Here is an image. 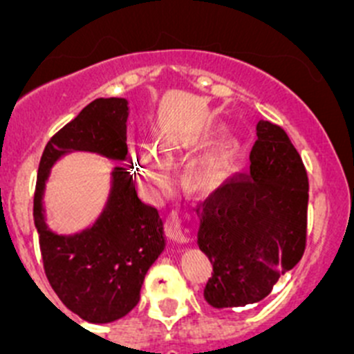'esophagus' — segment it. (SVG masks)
Listing matches in <instances>:
<instances>
[{"label": "esophagus", "mask_w": 354, "mask_h": 354, "mask_svg": "<svg viewBox=\"0 0 354 354\" xmlns=\"http://www.w3.org/2000/svg\"><path fill=\"white\" fill-rule=\"evenodd\" d=\"M164 231H166L167 236L173 241H176V243H188V236L185 234L183 227H181V221L176 212H171L169 216H167L166 223H164Z\"/></svg>", "instance_id": "obj_1"}]
</instances>
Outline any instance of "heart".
Masks as SVG:
<instances>
[{"instance_id": "obj_1", "label": "heart", "mask_w": 354, "mask_h": 354, "mask_svg": "<svg viewBox=\"0 0 354 354\" xmlns=\"http://www.w3.org/2000/svg\"><path fill=\"white\" fill-rule=\"evenodd\" d=\"M214 142H216V137L209 135V137L198 138L194 144V147H207V145H212ZM171 159H173V149L171 147L159 145L156 152L151 151L149 147L142 149L138 162H140V176L144 180L145 187L151 188L152 192L166 190L167 178L162 160L164 162H169ZM234 159H236V151H234L233 145H219L216 151H212L205 157L202 167H200L194 178L195 185L202 188V190H212V188L219 187L224 178H226L230 167L233 166Z\"/></svg>"}]
</instances>
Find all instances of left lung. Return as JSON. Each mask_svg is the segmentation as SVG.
Here are the masks:
<instances>
[{
	"instance_id": "1",
	"label": "left lung",
	"mask_w": 354,
	"mask_h": 354,
	"mask_svg": "<svg viewBox=\"0 0 354 354\" xmlns=\"http://www.w3.org/2000/svg\"><path fill=\"white\" fill-rule=\"evenodd\" d=\"M250 173H234L202 202L198 246L212 262L203 296L216 308L272 291L306 248L308 174L286 131L259 121Z\"/></svg>"
}]
</instances>
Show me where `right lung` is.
<instances>
[{
	"instance_id": "add662e5",
	"label": "right lung",
	"mask_w": 354,
	"mask_h": 354,
	"mask_svg": "<svg viewBox=\"0 0 354 354\" xmlns=\"http://www.w3.org/2000/svg\"><path fill=\"white\" fill-rule=\"evenodd\" d=\"M128 102L95 99L56 131L42 152L34 195V217L49 284L66 308L87 322L121 319L140 301L149 267L164 250L162 219L142 202L127 167H114L108 207L91 230L58 236L42 219V192L49 167L68 151H91L124 159Z\"/></svg>"
}]
</instances>
